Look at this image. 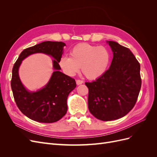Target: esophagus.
<instances>
[{"mask_svg":"<svg viewBox=\"0 0 157 157\" xmlns=\"http://www.w3.org/2000/svg\"><path fill=\"white\" fill-rule=\"evenodd\" d=\"M76 82H77V85H80V84H82L83 83V81H82V80H81L78 79V80H77V81H76Z\"/></svg>","mask_w":157,"mask_h":157,"instance_id":"34e87169","label":"esophagus"}]
</instances>
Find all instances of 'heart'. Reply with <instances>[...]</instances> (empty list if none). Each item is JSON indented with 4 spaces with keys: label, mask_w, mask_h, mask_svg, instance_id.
<instances>
[{
    "label": "heart",
    "mask_w": 157,
    "mask_h": 157,
    "mask_svg": "<svg viewBox=\"0 0 157 157\" xmlns=\"http://www.w3.org/2000/svg\"><path fill=\"white\" fill-rule=\"evenodd\" d=\"M70 56H64L59 59V65L64 72L73 76L81 67L82 73L90 79H96L103 75L111 59V52L106 47L86 43L73 47Z\"/></svg>",
    "instance_id": "1"
}]
</instances>
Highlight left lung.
I'll use <instances>...</instances> for the list:
<instances>
[{"label":"left lung","mask_w":157,"mask_h":157,"mask_svg":"<svg viewBox=\"0 0 157 157\" xmlns=\"http://www.w3.org/2000/svg\"><path fill=\"white\" fill-rule=\"evenodd\" d=\"M113 52L110 67L100 77L86 82L90 112L99 120L124 117L134 107L141 86L140 64L129 48L107 41Z\"/></svg>","instance_id":"obj_1"}]
</instances>
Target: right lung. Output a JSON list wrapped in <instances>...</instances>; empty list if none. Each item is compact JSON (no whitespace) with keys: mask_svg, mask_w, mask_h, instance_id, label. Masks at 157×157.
<instances>
[{"mask_svg":"<svg viewBox=\"0 0 157 157\" xmlns=\"http://www.w3.org/2000/svg\"><path fill=\"white\" fill-rule=\"evenodd\" d=\"M65 46L63 42H43L23 50L13 65L11 88L14 100L23 115L33 121L55 122L67 113V97L77 84L74 78L59 71V62ZM35 53H43L53 56L55 71L43 89L31 93L23 86L18 77V69L23 59Z\"/></svg>","mask_w":157,"mask_h":157,"instance_id":"right-lung-1","label":"right lung"}]
</instances>
